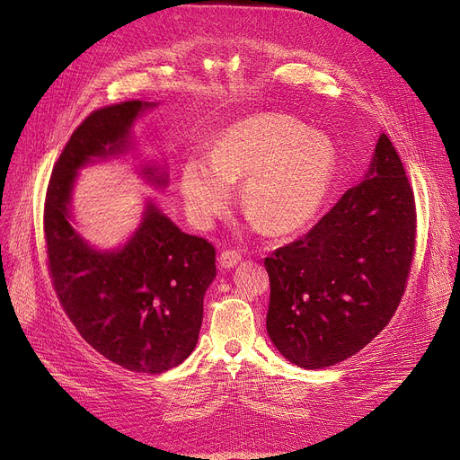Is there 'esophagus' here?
<instances>
[{
    "label": "esophagus",
    "mask_w": 460,
    "mask_h": 460,
    "mask_svg": "<svg viewBox=\"0 0 460 460\" xmlns=\"http://www.w3.org/2000/svg\"><path fill=\"white\" fill-rule=\"evenodd\" d=\"M220 266L229 270V268H234L238 262H240V253L238 252H233V250H226L220 253Z\"/></svg>",
    "instance_id": "obj_1"
}]
</instances>
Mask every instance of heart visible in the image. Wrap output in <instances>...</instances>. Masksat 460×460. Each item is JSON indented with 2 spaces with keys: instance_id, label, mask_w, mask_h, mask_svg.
Here are the masks:
<instances>
[{
  "instance_id": "obj_1",
  "label": "heart",
  "mask_w": 460,
  "mask_h": 460,
  "mask_svg": "<svg viewBox=\"0 0 460 460\" xmlns=\"http://www.w3.org/2000/svg\"><path fill=\"white\" fill-rule=\"evenodd\" d=\"M336 168L323 135L281 114H259L227 128L212 155L199 153L181 168V194L190 220L210 227L229 208L243 176L242 205L275 234L307 226L322 208Z\"/></svg>"
}]
</instances>
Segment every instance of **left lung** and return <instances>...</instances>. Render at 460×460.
Segmentation results:
<instances>
[{
    "mask_svg": "<svg viewBox=\"0 0 460 460\" xmlns=\"http://www.w3.org/2000/svg\"><path fill=\"white\" fill-rule=\"evenodd\" d=\"M414 238V194L381 133L358 185L307 234L264 259L273 346L299 368L318 370L370 344L402 301Z\"/></svg>",
    "mask_w": 460,
    "mask_h": 460,
    "instance_id": "8db88e82",
    "label": "left lung"
}]
</instances>
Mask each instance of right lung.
Wrapping results in <instances>:
<instances>
[{
	"mask_svg": "<svg viewBox=\"0 0 460 460\" xmlns=\"http://www.w3.org/2000/svg\"><path fill=\"white\" fill-rule=\"evenodd\" d=\"M155 105L137 100L92 112L53 166L44 207L48 262L60 305L92 348L138 374L166 372L194 351L203 297L217 278V252L205 238L182 233L153 199L126 243L98 250L72 224V194L81 168L129 151L133 124ZM137 172L151 187L168 185L157 163Z\"/></svg>",
	"mask_w": 460,
	"mask_h": 460,
	"instance_id": "right-lung-1",
	"label": "right lung"
}]
</instances>
